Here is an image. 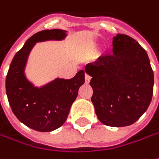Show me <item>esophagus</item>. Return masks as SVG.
<instances>
[{
	"label": "esophagus",
	"mask_w": 159,
	"mask_h": 159,
	"mask_svg": "<svg viewBox=\"0 0 159 159\" xmlns=\"http://www.w3.org/2000/svg\"><path fill=\"white\" fill-rule=\"evenodd\" d=\"M90 79H91V77H90V75L85 74V83H86V84H89L90 82Z\"/></svg>",
	"instance_id": "esophagus-1"
}]
</instances>
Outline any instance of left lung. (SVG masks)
I'll return each mask as SVG.
<instances>
[{
	"label": "left lung",
	"mask_w": 159,
	"mask_h": 159,
	"mask_svg": "<svg viewBox=\"0 0 159 159\" xmlns=\"http://www.w3.org/2000/svg\"><path fill=\"white\" fill-rule=\"evenodd\" d=\"M112 52L87 64L84 71L91 76V101L100 122L126 127L134 123L150 106L154 75L146 51L131 37H113Z\"/></svg>",
	"instance_id": "left-lung-1"
}]
</instances>
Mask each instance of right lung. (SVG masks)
Returning a JSON list of instances; mask_svg holds the SVG:
<instances>
[{"mask_svg": "<svg viewBox=\"0 0 159 159\" xmlns=\"http://www.w3.org/2000/svg\"><path fill=\"white\" fill-rule=\"evenodd\" d=\"M64 30H44L31 36L15 54L6 77V93L12 112L22 123L39 132L59 129L66 121L70 107L84 84V71L71 79L55 78L37 87L25 75V67L33 47L38 42L62 40Z\"/></svg>", "mask_w": 159, "mask_h": 159, "instance_id": "add662e5", "label": "right lung"}]
</instances>
